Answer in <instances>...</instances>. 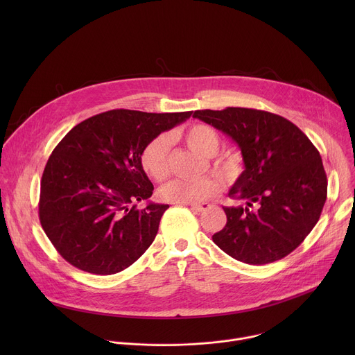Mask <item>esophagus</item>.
Listing matches in <instances>:
<instances>
[{"label": "esophagus", "instance_id": "esophagus-1", "mask_svg": "<svg viewBox=\"0 0 355 355\" xmlns=\"http://www.w3.org/2000/svg\"><path fill=\"white\" fill-rule=\"evenodd\" d=\"M191 207V209L196 211V212H202V211H207L211 205L207 204V202H202V204H187Z\"/></svg>", "mask_w": 355, "mask_h": 355}]
</instances>
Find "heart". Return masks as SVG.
I'll list each match as a JSON object with an SVG mask.
<instances>
[{"mask_svg":"<svg viewBox=\"0 0 355 355\" xmlns=\"http://www.w3.org/2000/svg\"><path fill=\"white\" fill-rule=\"evenodd\" d=\"M187 144L202 156H212L220 144V137L211 126L196 123L182 133ZM171 139L168 135H159L151 139L141 150V170L155 181L164 180L170 173ZM214 167L225 178L233 177L240 167V157L234 153H222L214 160ZM218 191V182L211 177L199 180H171L160 188V196L171 204H199Z\"/></svg>","mask_w":355,"mask_h":355,"instance_id":"obj_1","label":"heart"}]
</instances>
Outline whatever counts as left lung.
<instances>
[{
	"mask_svg": "<svg viewBox=\"0 0 355 355\" xmlns=\"http://www.w3.org/2000/svg\"><path fill=\"white\" fill-rule=\"evenodd\" d=\"M192 116L230 136L245 167L229 191L245 207L223 208L227 222L214 243L245 264L286 257L312 232L327 198L318 148L291 121L267 111L227 107Z\"/></svg>",
	"mask_w": 355,
	"mask_h": 355,
	"instance_id": "1",
	"label": "left lung"
}]
</instances>
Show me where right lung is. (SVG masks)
<instances>
[{
    "label": "right lung",
    "mask_w": 355,
    "mask_h": 355,
    "mask_svg": "<svg viewBox=\"0 0 355 355\" xmlns=\"http://www.w3.org/2000/svg\"><path fill=\"white\" fill-rule=\"evenodd\" d=\"M192 115L112 110L76 125L50 155L40 181L39 220L71 266L111 275L153 243L168 205L135 204L153 193L143 147Z\"/></svg>",
    "instance_id": "obj_1"
}]
</instances>
